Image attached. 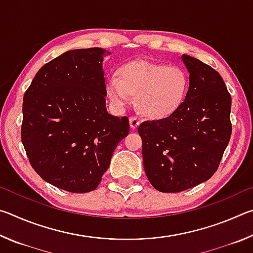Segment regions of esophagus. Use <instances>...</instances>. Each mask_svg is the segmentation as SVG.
Masks as SVG:
<instances>
[{"label":"esophagus","mask_w":253,"mask_h":253,"mask_svg":"<svg viewBox=\"0 0 253 253\" xmlns=\"http://www.w3.org/2000/svg\"><path fill=\"white\" fill-rule=\"evenodd\" d=\"M129 124H130V127L132 128V129H136V128L138 127V125H139L138 118H137V117H130L129 118Z\"/></svg>","instance_id":"esophagus-1"}]
</instances>
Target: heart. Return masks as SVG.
I'll list each match as a JSON object with an SVG mask.
<instances>
[{
	"label": "heart",
	"mask_w": 253,
	"mask_h": 253,
	"mask_svg": "<svg viewBox=\"0 0 253 253\" xmlns=\"http://www.w3.org/2000/svg\"><path fill=\"white\" fill-rule=\"evenodd\" d=\"M190 77L178 66L145 60L127 62L111 76L107 93L117 107H124L135 96L137 110L153 121H162L176 113L185 101Z\"/></svg>",
	"instance_id": "heart-1"
}]
</instances>
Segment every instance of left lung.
<instances>
[{
  "mask_svg": "<svg viewBox=\"0 0 253 253\" xmlns=\"http://www.w3.org/2000/svg\"><path fill=\"white\" fill-rule=\"evenodd\" d=\"M182 60L190 72L185 101L172 116L138 127L145 173L164 193L208 181L219 168L232 132L231 95L219 72L187 54Z\"/></svg>",
  "mask_w": 253,
  "mask_h": 253,
  "instance_id": "1",
  "label": "left lung"
}]
</instances>
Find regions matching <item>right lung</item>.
<instances>
[{"label": "right lung", "instance_id": "add662e5", "mask_svg": "<svg viewBox=\"0 0 253 253\" xmlns=\"http://www.w3.org/2000/svg\"><path fill=\"white\" fill-rule=\"evenodd\" d=\"M104 53L67 51L41 67L23 97L21 138L30 164L45 182L72 193L99 185L129 132L126 116L107 113Z\"/></svg>", "mask_w": 253, "mask_h": 253}]
</instances>
